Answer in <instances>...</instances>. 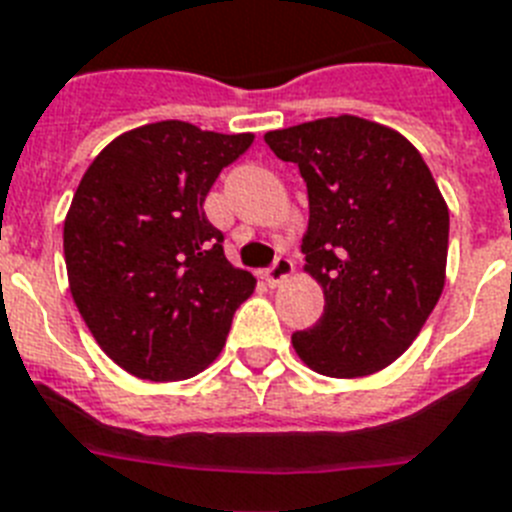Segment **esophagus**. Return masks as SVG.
<instances>
[{"instance_id":"1","label":"esophagus","mask_w":512,"mask_h":512,"mask_svg":"<svg viewBox=\"0 0 512 512\" xmlns=\"http://www.w3.org/2000/svg\"><path fill=\"white\" fill-rule=\"evenodd\" d=\"M290 277H293V261L285 259V256H280L269 269H264V280L272 287H280L282 282H287Z\"/></svg>"}]
</instances>
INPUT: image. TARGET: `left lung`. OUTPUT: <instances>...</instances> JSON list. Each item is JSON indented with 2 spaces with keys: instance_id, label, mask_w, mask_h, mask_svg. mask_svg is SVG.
Here are the masks:
<instances>
[{
  "instance_id": "obj_1",
  "label": "left lung",
  "mask_w": 512,
  "mask_h": 512,
  "mask_svg": "<svg viewBox=\"0 0 512 512\" xmlns=\"http://www.w3.org/2000/svg\"><path fill=\"white\" fill-rule=\"evenodd\" d=\"M308 190L306 269L324 290L319 324L293 335L308 369L369 377L411 348L437 306L450 211L418 149L356 114L269 130Z\"/></svg>"
}]
</instances>
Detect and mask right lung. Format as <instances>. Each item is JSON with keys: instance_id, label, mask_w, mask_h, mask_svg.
<instances>
[{"instance_id": "right-lung-1", "label": "right lung", "mask_w": 512, "mask_h": 512, "mask_svg": "<svg viewBox=\"0 0 512 512\" xmlns=\"http://www.w3.org/2000/svg\"><path fill=\"white\" fill-rule=\"evenodd\" d=\"M253 133L162 120L117 135L80 177L65 217L70 293L99 348L151 382L196 377L225 348L256 280L225 259L204 214Z\"/></svg>"}]
</instances>
